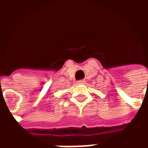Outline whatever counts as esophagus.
<instances>
[{"label": "esophagus", "mask_w": 148, "mask_h": 148, "mask_svg": "<svg viewBox=\"0 0 148 148\" xmlns=\"http://www.w3.org/2000/svg\"><path fill=\"white\" fill-rule=\"evenodd\" d=\"M77 82L78 84H84L85 82H86V81H85V80H80V81H77Z\"/></svg>", "instance_id": "1"}]
</instances>
